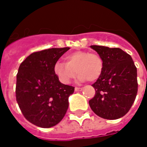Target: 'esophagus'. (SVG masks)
Returning a JSON list of instances; mask_svg holds the SVG:
<instances>
[{
	"label": "esophagus",
	"mask_w": 147,
	"mask_h": 147,
	"mask_svg": "<svg viewBox=\"0 0 147 147\" xmlns=\"http://www.w3.org/2000/svg\"><path fill=\"white\" fill-rule=\"evenodd\" d=\"M83 89V88H79V87H76L75 88V91L76 92H80Z\"/></svg>",
	"instance_id": "1"
}]
</instances>
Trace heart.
Instances as JSON below:
<instances>
[{"instance_id":"1","label":"heart","mask_w":147,"mask_h":147,"mask_svg":"<svg viewBox=\"0 0 147 147\" xmlns=\"http://www.w3.org/2000/svg\"><path fill=\"white\" fill-rule=\"evenodd\" d=\"M67 62L58 61L54 65V72L61 82L69 84L78 75L79 81L97 80L103 69V61L100 56L88 51H78L67 55Z\"/></svg>"}]
</instances>
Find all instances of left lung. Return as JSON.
I'll list each match as a JSON object with an SVG mask.
<instances>
[{"label":"left lung","mask_w":147,"mask_h":147,"mask_svg":"<svg viewBox=\"0 0 147 147\" xmlns=\"http://www.w3.org/2000/svg\"><path fill=\"white\" fill-rule=\"evenodd\" d=\"M103 61L99 78L92 86L96 94L88 103L101 118L116 119L125 116L138 91L137 70L129 54L119 48L91 45Z\"/></svg>","instance_id":"1"}]
</instances>
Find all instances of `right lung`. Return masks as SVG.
I'll list each match as a JSON object with an SVG mask.
<instances>
[{
  "label": "right lung",
  "instance_id": "right-lung-1",
  "mask_svg": "<svg viewBox=\"0 0 147 147\" xmlns=\"http://www.w3.org/2000/svg\"><path fill=\"white\" fill-rule=\"evenodd\" d=\"M69 47L36 51L28 56L17 74L16 100L27 120L41 128L55 126L69 108L73 86L60 82L54 65Z\"/></svg>",
  "mask_w": 147,
  "mask_h": 147
}]
</instances>
